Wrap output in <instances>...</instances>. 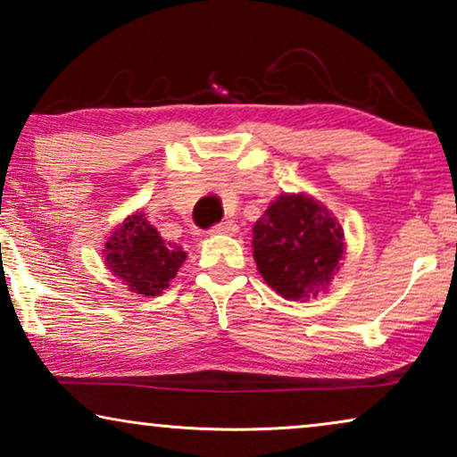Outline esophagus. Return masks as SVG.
I'll use <instances>...</instances> for the list:
<instances>
[{
  "label": "esophagus",
  "mask_w": 457,
  "mask_h": 457,
  "mask_svg": "<svg viewBox=\"0 0 457 457\" xmlns=\"http://www.w3.org/2000/svg\"><path fill=\"white\" fill-rule=\"evenodd\" d=\"M212 235H235L237 233V224L233 220H224V222H218L212 227L210 230Z\"/></svg>",
  "instance_id": "34e87169"
}]
</instances>
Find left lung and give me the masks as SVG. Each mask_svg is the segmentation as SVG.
Returning a JSON list of instances; mask_svg holds the SVG:
<instances>
[{
  "label": "left lung",
  "instance_id": "1",
  "mask_svg": "<svg viewBox=\"0 0 457 457\" xmlns=\"http://www.w3.org/2000/svg\"><path fill=\"white\" fill-rule=\"evenodd\" d=\"M345 233L305 193H283L253 224V260L268 287L293 302L327 291L345 255Z\"/></svg>",
  "mask_w": 457,
  "mask_h": 457
}]
</instances>
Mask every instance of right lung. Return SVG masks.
Returning a JSON list of instances; mask_svg holds the SVG:
<instances>
[{
  "mask_svg": "<svg viewBox=\"0 0 457 457\" xmlns=\"http://www.w3.org/2000/svg\"><path fill=\"white\" fill-rule=\"evenodd\" d=\"M108 270L129 287L130 293L155 297L170 285L187 253L164 241L143 212L124 218L104 245Z\"/></svg>",
  "mask_w": 457,
  "mask_h": 457,
  "instance_id": "obj_1",
  "label": "right lung"
}]
</instances>
